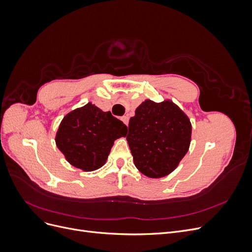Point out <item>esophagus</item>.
<instances>
[{
  "instance_id": "1",
  "label": "esophagus",
  "mask_w": 252,
  "mask_h": 252,
  "mask_svg": "<svg viewBox=\"0 0 252 252\" xmlns=\"http://www.w3.org/2000/svg\"><path fill=\"white\" fill-rule=\"evenodd\" d=\"M122 121L124 122V123L126 124V125H128V122H129V118L127 117V116H124V117H122Z\"/></svg>"
}]
</instances>
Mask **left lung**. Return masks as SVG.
<instances>
[{"instance_id": "obj_1", "label": "left lung", "mask_w": 252, "mask_h": 252, "mask_svg": "<svg viewBox=\"0 0 252 252\" xmlns=\"http://www.w3.org/2000/svg\"><path fill=\"white\" fill-rule=\"evenodd\" d=\"M191 131L187 114L169 98L145 100L129 120L126 136L135 167L151 179L170 174L187 154Z\"/></svg>"}]
</instances>
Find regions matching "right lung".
I'll use <instances>...</instances> for the list:
<instances>
[{"instance_id": "1", "label": "right lung", "mask_w": 252, "mask_h": 252, "mask_svg": "<svg viewBox=\"0 0 252 252\" xmlns=\"http://www.w3.org/2000/svg\"><path fill=\"white\" fill-rule=\"evenodd\" d=\"M127 126L91 102L68 112L56 133V145L66 161L83 171L96 170L106 163L117 139Z\"/></svg>"}]
</instances>
